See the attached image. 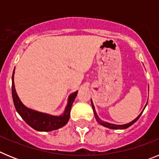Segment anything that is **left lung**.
<instances>
[{
    "mask_svg": "<svg viewBox=\"0 0 159 159\" xmlns=\"http://www.w3.org/2000/svg\"><path fill=\"white\" fill-rule=\"evenodd\" d=\"M92 108H93L94 114H95V119H96V120H97V122L100 123L101 125H102V126H104V127H109V128H111V129H126V128H127V127H130V126H131L132 124H134V123H135L136 121H137L138 119H139V117H140V116H141L142 113H143V112H142V113L140 114L139 116H138V117L136 118V119H134V120H133V121L130 122V123H127V124H124V125H115V124H111V123H106V122H103V121H102V120H100V119H99V118L98 117V116H97V114H96V112H95V107H94V105H93V103H92Z\"/></svg>",
    "mask_w": 159,
    "mask_h": 159,
    "instance_id": "left-lung-1",
    "label": "left lung"
}]
</instances>
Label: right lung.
Here are the masks:
<instances>
[{"instance_id": "1", "label": "right lung", "mask_w": 159, "mask_h": 159, "mask_svg": "<svg viewBox=\"0 0 159 159\" xmlns=\"http://www.w3.org/2000/svg\"><path fill=\"white\" fill-rule=\"evenodd\" d=\"M13 75L14 71L12 72V95L13 103L16 111L19 113L20 116H21L25 123L29 125L31 127L36 130H39V131H51V130L60 128V127H64V125L67 124V123L69 120L71 106H72V103L75 100L78 92H74L69 96L68 103H67V107H66L65 111H64L63 116H49V115H46V114L40 113V112L30 110L22 104V102H20L19 97L16 94V90H15Z\"/></svg>"}]
</instances>
